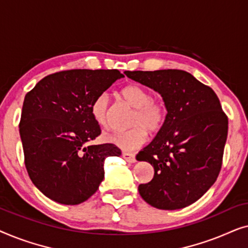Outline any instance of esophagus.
<instances>
[{"mask_svg": "<svg viewBox=\"0 0 248 248\" xmlns=\"http://www.w3.org/2000/svg\"><path fill=\"white\" fill-rule=\"evenodd\" d=\"M122 157H123L127 162H130V164H134V162L137 161V159H135V155L133 154H128V152H123Z\"/></svg>", "mask_w": 248, "mask_h": 248, "instance_id": "1", "label": "esophagus"}]
</instances>
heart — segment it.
<instances>
[{"label": "heart", "instance_id": "1", "mask_svg": "<svg viewBox=\"0 0 248 248\" xmlns=\"http://www.w3.org/2000/svg\"><path fill=\"white\" fill-rule=\"evenodd\" d=\"M122 97L135 108L131 125L133 127L124 132L105 135L107 142L124 151H133L144 143L150 133H157L164 126L167 109L164 101L154 99L151 93L139 84H130L121 91ZM91 116L100 127L109 124V97L106 93L98 94L90 107Z\"/></svg>", "mask_w": 248, "mask_h": 248}]
</instances>
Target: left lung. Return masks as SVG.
Instances as JSON below:
<instances>
[{"instance_id":"left-lung-1","label":"left lung","mask_w":248,"mask_h":248,"mask_svg":"<svg viewBox=\"0 0 248 248\" xmlns=\"http://www.w3.org/2000/svg\"><path fill=\"white\" fill-rule=\"evenodd\" d=\"M160 94L167 116L154 140L137 155L155 169L139 193L161 210L185 208L215 184L222 165L228 118L211 88L182 70L125 71Z\"/></svg>"}]
</instances>
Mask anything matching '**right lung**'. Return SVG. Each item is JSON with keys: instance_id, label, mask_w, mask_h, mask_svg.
<instances>
[{"instance_id": "obj_1", "label": "right lung", "mask_w": 248, "mask_h": 248, "mask_svg": "<svg viewBox=\"0 0 248 248\" xmlns=\"http://www.w3.org/2000/svg\"><path fill=\"white\" fill-rule=\"evenodd\" d=\"M124 78L118 70H69L47 76L26 94L19 124L25 165L33 185L61 204L76 205L103 182L115 144L87 145L100 134L90 107L98 94Z\"/></svg>"}]
</instances>
